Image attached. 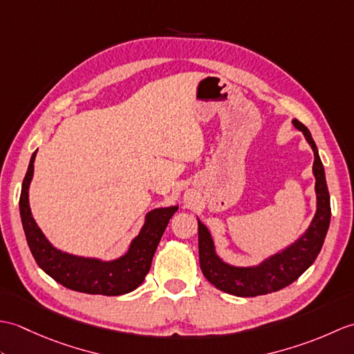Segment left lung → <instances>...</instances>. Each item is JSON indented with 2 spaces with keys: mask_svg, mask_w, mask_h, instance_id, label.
Here are the masks:
<instances>
[{
  "mask_svg": "<svg viewBox=\"0 0 354 354\" xmlns=\"http://www.w3.org/2000/svg\"><path fill=\"white\" fill-rule=\"evenodd\" d=\"M293 126L304 133V137L313 150V175H315V192H317V213L306 230L304 234L295 240L290 246L281 252L270 255L257 266L239 268L225 263L216 254L213 237L208 228L198 219L199 234V263L202 274L214 288L236 297H257L277 292L286 286L293 283L306 269L312 266L324 243L327 234L330 216V194L326 183L324 165L318 155V147L315 145L309 129L292 120Z\"/></svg>",
  "mask_w": 354,
  "mask_h": 354,
  "instance_id": "left-lung-1",
  "label": "left lung"
}]
</instances>
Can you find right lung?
Returning a JSON list of instances; mask_svg holds the SVG:
<instances>
[{"instance_id": "1", "label": "right lung", "mask_w": 354, "mask_h": 354, "mask_svg": "<svg viewBox=\"0 0 354 354\" xmlns=\"http://www.w3.org/2000/svg\"><path fill=\"white\" fill-rule=\"evenodd\" d=\"M36 152L30 158L28 169L22 181L19 213L28 248L37 266L65 288L91 295L117 297L137 289L145 281L156 246L171 216L176 213L178 205L155 208L147 213L140 234L132 240L129 250L120 259L103 261L100 259L79 257L64 252L48 242L30 212L28 187L33 178Z\"/></svg>"}]
</instances>
